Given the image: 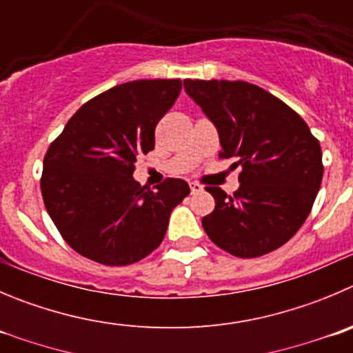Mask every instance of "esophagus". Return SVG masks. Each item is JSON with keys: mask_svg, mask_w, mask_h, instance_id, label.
I'll use <instances>...</instances> for the list:
<instances>
[{"mask_svg": "<svg viewBox=\"0 0 353 353\" xmlns=\"http://www.w3.org/2000/svg\"><path fill=\"white\" fill-rule=\"evenodd\" d=\"M189 185H190V190H192V194H197V192H201V190H203V185H201V183H197V182H190Z\"/></svg>", "mask_w": 353, "mask_h": 353, "instance_id": "1", "label": "esophagus"}]
</instances>
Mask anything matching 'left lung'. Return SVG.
<instances>
[{
	"instance_id": "1",
	"label": "left lung",
	"mask_w": 353,
	"mask_h": 353,
	"mask_svg": "<svg viewBox=\"0 0 353 353\" xmlns=\"http://www.w3.org/2000/svg\"><path fill=\"white\" fill-rule=\"evenodd\" d=\"M185 92L213 121L221 159L241 168L239 189L214 197L203 218L211 241L237 258L286 244L310 213L322 182V150L308 124L281 99L246 81L185 79Z\"/></svg>"
}]
</instances>
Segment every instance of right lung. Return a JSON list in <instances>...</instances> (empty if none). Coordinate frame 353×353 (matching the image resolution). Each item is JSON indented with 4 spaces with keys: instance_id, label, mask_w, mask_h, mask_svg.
Segmentation results:
<instances>
[{
    "instance_id": "right-lung-1",
    "label": "right lung",
    "mask_w": 353,
    "mask_h": 353,
    "mask_svg": "<svg viewBox=\"0 0 353 353\" xmlns=\"http://www.w3.org/2000/svg\"><path fill=\"white\" fill-rule=\"evenodd\" d=\"M182 90L180 79H139L83 103L43 161L41 194L60 236L97 263L123 267L149 256L170 214L190 194L166 179L156 190L133 180L137 157Z\"/></svg>"
}]
</instances>
